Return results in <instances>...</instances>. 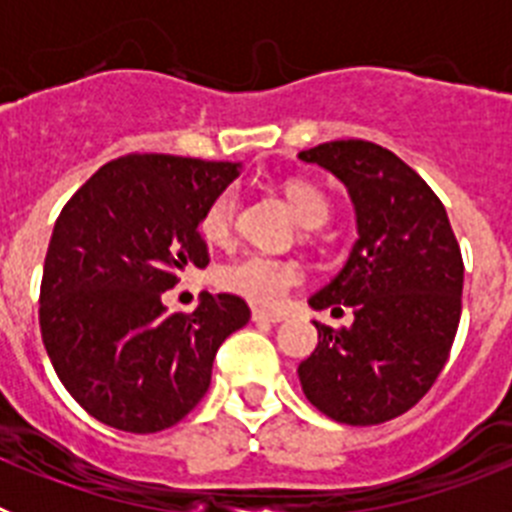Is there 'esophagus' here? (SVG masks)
<instances>
[{
	"label": "esophagus",
	"mask_w": 512,
	"mask_h": 512,
	"mask_svg": "<svg viewBox=\"0 0 512 512\" xmlns=\"http://www.w3.org/2000/svg\"><path fill=\"white\" fill-rule=\"evenodd\" d=\"M253 323H269V325H277L282 323L284 315L282 312H269V310H261V307H256V310L251 312Z\"/></svg>",
	"instance_id": "34e87169"
}]
</instances>
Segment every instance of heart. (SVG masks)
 <instances>
[{
  "label": "heart",
  "mask_w": 512,
  "mask_h": 512,
  "mask_svg": "<svg viewBox=\"0 0 512 512\" xmlns=\"http://www.w3.org/2000/svg\"><path fill=\"white\" fill-rule=\"evenodd\" d=\"M289 205L295 210L297 220L305 228H320L328 223L330 202L318 187L307 182H289L284 187ZM235 212H238V192L235 187H225L210 200L200 217V235L210 246H223L233 233ZM217 287L235 297L253 302V305L274 307L289 295V289L300 282V271L289 261L264 256V253H248L243 259L220 266L215 274Z\"/></svg>",
  "instance_id": "heart-1"
}]
</instances>
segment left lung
<instances>
[{"mask_svg":"<svg viewBox=\"0 0 512 512\" xmlns=\"http://www.w3.org/2000/svg\"><path fill=\"white\" fill-rule=\"evenodd\" d=\"M346 184L359 241L315 310H354V325L315 323L318 346L300 364L302 392L323 415L377 425L408 413L449 359L461 318L464 261L449 215L402 158L369 140L302 151Z\"/></svg>","mask_w":512,"mask_h":512,"instance_id":"left-lung-1","label":"left lung"}]
</instances>
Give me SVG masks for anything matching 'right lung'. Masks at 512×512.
Segmentation results:
<instances>
[{
  "instance_id": "1",
  "label": "right lung",
  "mask_w": 512,
  "mask_h": 512,
  "mask_svg": "<svg viewBox=\"0 0 512 512\" xmlns=\"http://www.w3.org/2000/svg\"><path fill=\"white\" fill-rule=\"evenodd\" d=\"M238 164L128 153L104 164L53 225L40 282V336L63 387L99 423L158 433L197 408L217 348L248 323L235 295L194 312L161 295L210 264L200 217Z\"/></svg>"
}]
</instances>
